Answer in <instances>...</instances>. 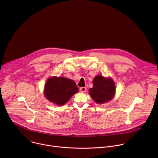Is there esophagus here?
<instances>
[{
  "mask_svg": "<svg viewBox=\"0 0 158 158\" xmlns=\"http://www.w3.org/2000/svg\"><path fill=\"white\" fill-rule=\"evenodd\" d=\"M80 91L82 93H85L86 91V87H82L80 88Z\"/></svg>",
  "mask_w": 158,
  "mask_h": 158,
  "instance_id": "obj_1",
  "label": "esophagus"
}]
</instances>
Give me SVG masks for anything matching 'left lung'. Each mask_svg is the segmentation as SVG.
Segmentation results:
<instances>
[{
  "label": "left lung",
  "mask_w": 158,
  "mask_h": 158,
  "mask_svg": "<svg viewBox=\"0 0 158 158\" xmlns=\"http://www.w3.org/2000/svg\"><path fill=\"white\" fill-rule=\"evenodd\" d=\"M93 87L89 90L92 99L98 104H104L114 97L116 86L110 77L97 75L93 81Z\"/></svg>",
  "instance_id": "1"
}]
</instances>
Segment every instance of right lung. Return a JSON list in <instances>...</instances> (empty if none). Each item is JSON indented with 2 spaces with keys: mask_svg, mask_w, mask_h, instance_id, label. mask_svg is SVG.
<instances>
[{
  "mask_svg": "<svg viewBox=\"0 0 158 158\" xmlns=\"http://www.w3.org/2000/svg\"><path fill=\"white\" fill-rule=\"evenodd\" d=\"M79 91L76 82L63 77H49L44 86V96L46 99L58 105H64Z\"/></svg>",
  "mask_w": 158,
  "mask_h": 158,
  "instance_id": "right-lung-1",
  "label": "right lung"
}]
</instances>
